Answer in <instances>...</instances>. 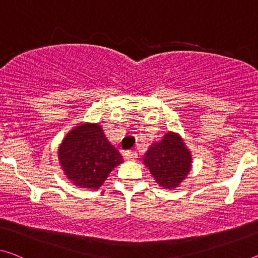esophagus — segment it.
<instances>
[{
	"label": "esophagus",
	"instance_id": "34e87169",
	"mask_svg": "<svg viewBox=\"0 0 258 258\" xmlns=\"http://www.w3.org/2000/svg\"><path fill=\"white\" fill-rule=\"evenodd\" d=\"M124 157H125L126 160H128V161H133V160H136V159H137L138 155H137V153H136V152L127 151V152H125V153H124Z\"/></svg>",
	"mask_w": 258,
	"mask_h": 258
}]
</instances>
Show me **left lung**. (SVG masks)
<instances>
[{
	"label": "left lung",
	"instance_id": "obj_1",
	"mask_svg": "<svg viewBox=\"0 0 258 258\" xmlns=\"http://www.w3.org/2000/svg\"><path fill=\"white\" fill-rule=\"evenodd\" d=\"M144 164L163 189H176L192 168V155L183 138L168 131L160 141L153 142L144 155Z\"/></svg>",
	"mask_w": 258,
	"mask_h": 258
}]
</instances>
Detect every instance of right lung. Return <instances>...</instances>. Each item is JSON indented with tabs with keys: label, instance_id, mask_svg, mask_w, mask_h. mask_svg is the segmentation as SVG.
I'll return each instance as SVG.
<instances>
[{
	"label": "right lung",
	"instance_id": "obj_1",
	"mask_svg": "<svg viewBox=\"0 0 258 258\" xmlns=\"http://www.w3.org/2000/svg\"><path fill=\"white\" fill-rule=\"evenodd\" d=\"M57 159L71 183L97 190L122 157L98 122H82L69 131L57 148Z\"/></svg>",
	"mask_w": 258,
	"mask_h": 258
}]
</instances>
